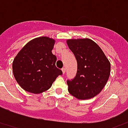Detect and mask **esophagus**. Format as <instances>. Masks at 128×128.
<instances>
[{"mask_svg": "<svg viewBox=\"0 0 128 128\" xmlns=\"http://www.w3.org/2000/svg\"><path fill=\"white\" fill-rule=\"evenodd\" d=\"M62 72H63V74H64L65 73V72H66V68H62Z\"/></svg>", "mask_w": 128, "mask_h": 128, "instance_id": "obj_1", "label": "esophagus"}]
</instances>
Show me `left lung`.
<instances>
[{
  "mask_svg": "<svg viewBox=\"0 0 128 128\" xmlns=\"http://www.w3.org/2000/svg\"><path fill=\"white\" fill-rule=\"evenodd\" d=\"M66 42L77 62L76 76L67 81L69 93L79 100L94 98L107 83L110 72L109 61L91 39H68Z\"/></svg>",
  "mask_w": 128,
  "mask_h": 128,
  "instance_id": "left-lung-1",
  "label": "left lung"
}]
</instances>
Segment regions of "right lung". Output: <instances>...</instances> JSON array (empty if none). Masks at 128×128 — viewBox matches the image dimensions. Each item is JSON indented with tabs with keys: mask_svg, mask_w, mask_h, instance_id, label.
Instances as JSON below:
<instances>
[{
	"mask_svg": "<svg viewBox=\"0 0 128 128\" xmlns=\"http://www.w3.org/2000/svg\"><path fill=\"white\" fill-rule=\"evenodd\" d=\"M55 40L47 36L32 39L20 51L13 62L15 78L25 91L40 94L49 90L62 71L56 66L52 54Z\"/></svg>",
	"mask_w": 128,
	"mask_h": 128,
	"instance_id": "right-lung-1",
	"label": "right lung"
}]
</instances>
